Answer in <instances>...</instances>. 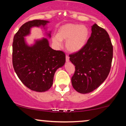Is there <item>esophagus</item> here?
Here are the masks:
<instances>
[{
    "instance_id": "34e87169",
    "label": "esophagus",
    "mask_w": 126,
    "mask_h": 126,
    "mask_svg": "<svg viewBox=\"0 0 126 126\" xmlns=\"http://www.w3.org/2000/svg\"><path fill=\"white\" fill-rule=\"evenodd\" d=\"M66 62H69V57L68 56H66Z\"/></svg>"
}]
</instances>
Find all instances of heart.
<instances>
[{
    "label": "heart",
    "instance_id": "heart-1",
    "mask_svg": "<svg viewBox=\"0 0 126 126\" xmlns=\"http://www.w3.org/2000/svg\"><path fill=\"white\" fill-rule=\"evenodd\" d=\"M89 36V29L86 26L66 24L58 29L57 35L51 37V41L56 47H60L62 41L66 40V50L70 53H76L85 47Z\"/></svg>",
    "mask_w": 126,
    "mask_h": 126
}]
</instances>
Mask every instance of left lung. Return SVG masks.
I'll use <instances>...</instances> for the list:
<instances>
[{
    "label": "left lung",
    "instance_id": "left-lung-1",
    "mask_svg": "<svg viewBox=\"0 0 126 126\" xmlns=\"http://www.w3.org/2000/svg\"><path fill=\"white\" fill-rule=\"evenodd\" d=\"M91 30L85 47L69 56L75 66L72 86L80 94H88L99 87L107 78L112 62L113 48L107 32L96 24Z\"/></svg>",
    "mask_w": 126,
    "mask_h": 126
}]
</instances>
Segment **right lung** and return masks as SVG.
Listing matches in <instances>:
<instances>
[{"mask_svg":"<svg viewBox=\"0 0 126 126\" xmlns=\"http://www.w3.org/2000/svg\"><path fill=\"white\" fill-rule=\"evenodd\" d=\"M46 20H33L22 25L14 36L12 45V63L19 79L32 91L44 92L52 86L55 72L63 67L66 56L62 51L50 47L48 39H35L28 44L25 37L31 34L34 27L47 31ZM46 35L51 38V31Z\"/></svg>","mask_w":126,"mask_h":126,"instance_id":"1","label":"right lung"}]
</instances>
